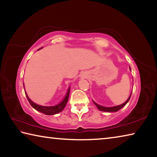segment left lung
<instances>
[{
  "label": "left lung",
  "instance_id": "8db88e82",
  "mask_svg": "<svg viewBox=\"0 0 157 157\" xmlns=\"http://www.w3.org/2000/svg\"><path fill=\"white\" fill-rule=\"evenodd\" d=\"M130 70H131V68H130ZM131 95H132V93L131 94H130L129 97L128 99L127 100V101L125 102H124L123 104H122L121 105H118V106H115V107H102V106H100L99 105H98L97 103H95V102H94V104L95 105V106L98 107V109L100 111H108V112H113V111H118V110H120L121 108H123L124 105H125L127 102H129V100L130 99V98H131Z\"/></svg>",
  "mask_w": 157,
  "mask_h": 157
}]
</instances>
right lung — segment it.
<instances>
[{
    "label": "right lung",
    "mask_w": 157,
    "mask_h": 157,
    "mask_svg": "<svg viewBox=\"0 0 157 157\" xmlns=\"http://www.w3.org/2000/svg\"><path fill=\"white\" fill-rule=\"evenodd\" d=\"M23 86H24V85H23ZM25 93L26 97L28 98V102H30V104L31 105L32 107L34 109L40 111V112L46 114V115H54V114L61 112V111L63 109V108L65 107L66 103L68 102L69 94H70V87L68 88L67 94H66L64 98H63V99L59 103H58L57 105L55 106H42V105H37L36 103L33 102V101L29 98L27 94H26V92Z\"/></svg>",
    "instance_id": "right-lung-1"
}]
</instances>
